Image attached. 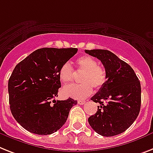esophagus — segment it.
I'll list each match as a JSON object with an SVG mask.
<instances>
[{"instance_id":"esophagus-1","label":"esophagus","mask_w":153,"mask_h":153,"mask_svg":"<svg viewBox=\"0 0 153 153\" xmlns=\"http://www.w3.org/2000/svg\"><path fill=\"white\" fill-rule=\"evenodd\" d=\"M85 101H78V104L79 105H84L85 103Z\"/></svg>"}]
</instances>
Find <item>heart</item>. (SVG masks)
<instances>
[{
	"label": "heart",
	"instance_id": "1",
	"mask_svg": "<svg viewBox=\"0 0 153 153\" xmlns=\"http://www.w3.org/2000/svg\"><path fill=\"white\" fill-rule=\"evenodd\" d=\"M76 65L79 71L84 72L80 77L79 85H67L62 89L63 94L66 97L75 99H84L91 94L93 88L97 90L102 88L107 80L105 69L102 65H98L95 59L90 55H84L76 59ZM59 79L62 82L67 84L74 79V70L68 62L64 63L59 72Z\"/></svg>",
	"mask_w": 153,
	"mask_h": 153
}]
</instances>
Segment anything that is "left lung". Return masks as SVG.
I'll use <instances>...</instances> for the list:
<instances>
[{
	"label": "left lung",
	"instance_id": "obj_1",
	"mask_svg": "<svg viewBox=\"0 0 153 153\" xmlns=\"http://www.w3.org/2000/svg\"><path fill=\"white\" fill-rule=\"evenodd\" d=\"M99 59L107 74L106 83L91 98L98 111L88 118L96 133L105 137L124 132L134 122L141 108V84L134 69L108 50H85Z\"/></svg>",
	"mask_w": 153,
	"mask_h": 153
}]
</instances>
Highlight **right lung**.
<instances>
[{"label": "right lung", "mask_w": 153, "mask_h": 153, "mask_svg": "<svg viewBox=\"0 0 153 153\" xmlns=\"http://www.w3.org/2000/svg\"><path fill=\"white\" fill-rule=\"evenodd\" d=\"M77 50L43 48L16 65L8 80L10 109L26 131L40 135L56 132L77 104L71 98L55 100L61 88L59 69Z\"/></svg>", "instance_id": "right-lung-1"}]
</instances>
